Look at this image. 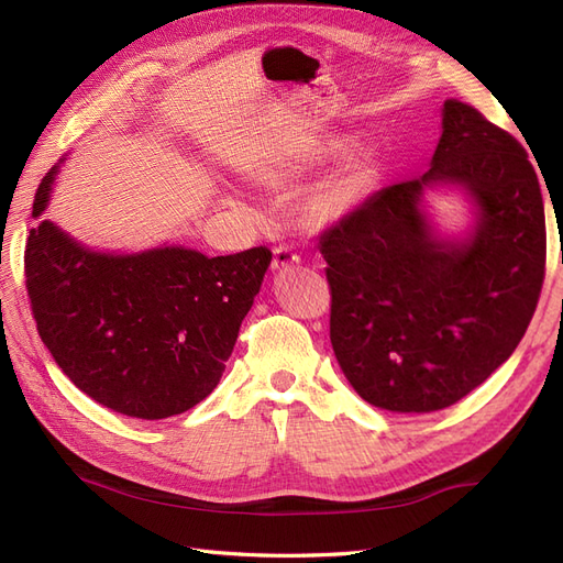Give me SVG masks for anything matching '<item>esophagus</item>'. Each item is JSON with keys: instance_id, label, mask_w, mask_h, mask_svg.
Returning <instances> with one entry per match:
<instances>
[{"instance_id": "obj_1", "label": "esophagus", "mask_w": 563, "mask_h": 563, "mask_svg": "<svg viewBox=\"0 0 563 563\" xmlns=\"http://www.w3.org/2000/svg\"><path fill=\"white\" fill-rule=\"evenodd\" d=\"M298 263H300V258L291 249L279 246V249H275V258H272V269H275V272H286V269L296 267Z\"/></svg>"}]
</instances>
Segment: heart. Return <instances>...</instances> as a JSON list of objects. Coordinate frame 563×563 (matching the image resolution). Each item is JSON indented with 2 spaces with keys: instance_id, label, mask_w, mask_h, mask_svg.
<instances>
[{
  "instance_id": "b5f03b06",
  "label": "heart",
  "mask_w": 563,
  "mask_h": 563,
  "mask_svg": "<svg viewBox=\"0 0 563 563\" xmlns=\"http://www.w3.org/2000/svg\"><path fill=\"white\" fill-rule=\"evenodd\" d=\"M338 150L340 143H327L294 152V155L267 159L263 164L251 166L246 178L253 185L277 190V187H286L317 172ZM373 176H376L373 152L364 145L352 147L333 172L314 187L308 203H305V220H308V225L314 230H327L338 225L340 220H345L366 199ZM225 201L230 207H240L234 197H228Z\"/></svg>"
}]
</instances>
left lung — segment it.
I'll list each match as a JSON object with an SVG mask.
<instances>
[{"instance_id": "8db88e82", "label": "left lung", "mask_w": 563, "mask_h": 563, "mask_svg": "<svg viewBox=\"0 0 563 563\" xmlns=\"http://www.w3.org/2000/svg\"><path fill=\"white\" fill-rule=\"evenodd\" d=\"M455 189L471 223L446 233L427 197ZM319 251L329 263L331 345L371 406L432 413L509 360L544 277V207L526 150L460 100L420 178L368 197Z\"/></svg>"}]
</instances>
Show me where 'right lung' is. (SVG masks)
<instances>
[{
	"instance_id": "1",
	"label": "right lung",
	"mask_w": 563,
	"mask_h": 563,
	"mask_svg": "<svg viewBox=\"0 0 563 563\" xmlns=\"http://www.w3.org/2000/svg\"><path fill=\"white\" fill-rule=\"evenodd\" d=\"M63 162L40 183L32 203L40 223L25 249L42 343L84 395L114 413L162 420L190 411L223 376L272 253L91 249L42 218Z\"/></svg>"
}]
</instances>
